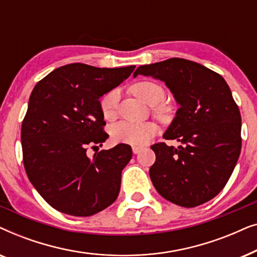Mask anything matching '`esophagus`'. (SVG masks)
<instances>
[{"label":"esophagus","mask_w":257,"mask_h":257,"mask_svg":"<svg viewBox=\"0 0 257 257\" xmlns=\"http://www.w3.org/2000/svg\"><path fill=\"white\" fill-rule=\"evenodd\" d=\"M142 150H143L142 146H137V145L132 146V151H133V153H135V154H138Z\"/></svg>","instance_id":"34e87169"}]
</instances>
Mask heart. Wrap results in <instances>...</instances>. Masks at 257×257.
I'll use <instances>...</instances> for the list:
<instances>
[{
  "mask_svg": "<svg viewBox=\"0 0 257 257\" xmlns=\"http://www.w3.org/2000/svg\"><path fill=\"white\" fill-rule=\"evenodd\" d=\"M132 92L144 103L155 106L165 99L164 87L156 82L143 80L132 86ZM119 103L118 90H111L104 94L100 99V111L106 120H112L117 115ZM153 113L161 120L170 118V108L158 105L153 108ZM157 133V125L154 122H131L120 121L115 124L111 130L112 138L118 143L131 144V145H144Z\"/></svg>",
  "mask_w": 257,
  "mask_h": 257,
  "instance_id": "obj_1",
  "label": "heart"
}]
</instances>
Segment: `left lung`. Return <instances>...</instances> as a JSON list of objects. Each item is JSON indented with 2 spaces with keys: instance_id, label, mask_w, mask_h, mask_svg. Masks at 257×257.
Masks as SVG:
<instances>
[{
  "instance_id": "obj_1",
  "label": "left lung",
  "mask_w": 257,
  "mask_h": 257,
  "mask_svg": "<svg viewBox=\"0 0 257 257\" xmlns=\"http://www.w3.org/2000/svg\"><path fill=\"white\" fill-rule=\"evenodd\" d=\"M138 75L163 80L180 105L164 138L181 145L151 146L154 187L181 207L209 201L226 186L241 152V114L229 86L219 73L184 58L142 65Z\"/></svg>"
}]
</instances>
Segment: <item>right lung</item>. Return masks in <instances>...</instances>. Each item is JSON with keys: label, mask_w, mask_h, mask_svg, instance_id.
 <instances>
[{"label": "right lung", "mask_w": 257, "mask_h": 257, "mask_svg": "<svg viewBox=\"0 0 257 257\" xmlns=\"http://www.w3.org/2000/svg\"><path fill=\"white\" fill-rule=\"evenodd\" d=\"M135 68L72 63L55 69L34 87L21 130L23 164L36 191L58 212L90 216L117 199L131 146L119 144L92 158L86 150L101 146L108 137L99 98Z\"/></svg>", "instance_id": "right-lung-1"}]
</instances>
